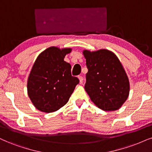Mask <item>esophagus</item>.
<instances>
[{
  "instance_id": "esophagus-1",
  "label": "esophagus",
  "mask_w": 152,
  "mask_h": 152,
  "mask_svg": "<svg viewBox=\"0 0 152 152\" xmlns=\"http://www.w3.org/2000/svg\"><path fill=\"white\" fill-rule=\"evenodd\" d=\"M78 78H79L80 83L82 84V82H83V77H82V76H78Z\"/></svg>"
}]
</instances>
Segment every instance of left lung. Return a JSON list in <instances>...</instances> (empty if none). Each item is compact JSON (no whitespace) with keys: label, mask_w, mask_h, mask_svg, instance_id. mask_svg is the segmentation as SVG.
<instances>
[{"label":"left lung","mask_w":152,"mask_h":152,"mask_svg":"<svg viewBox=\"0 0 152 152\" xmlns=\"http://www.w3.org/2000/svg\"><path fill=\"white\" fill-rule=\"evenodd\" d=\"M83 54L88 69L85 89L91 100L103 110L119 109L130 91L128 77L119 59L106 49L85 50Z\"/></svg>","instance_id":"8db88e82"}]
</instances>
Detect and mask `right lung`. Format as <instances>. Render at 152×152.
Returning <instances> with one entry per match:
<instances>
[{"label":"right lung","mask_w":152,"mask_h":152,"mask_svg":"<svg viewBox=\"0 0 152 152\" xmlns=\"http://www.w3.org/2000/svg\"><path fill=\"white\" fill-rule=\"evenodd\" d=\"M71 48L52 46L39 54L28 77L27 93L34 106L42 112L56 111L67 104L79 79L71 75L64 61Z\"/></svg>","instance_id":"1"}]
</instances>
